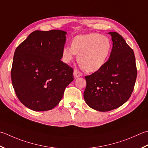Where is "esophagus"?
<instances>
[{"label": "esophagus", "mask_w": 148, "mask_h": 148, "mask_svg": "<svg viewBox=\"0 0 148 148\" xmlns=\"http://www.w3.org/2000/svg\"><path fill=\"white\" fill-rule=\"evenodd\" d=\"M82 76H83V74L82 73V72L78 71L77 70H76V69H75V70L74 71V77L75 78H77Z\"/></svg>", "instance_id": "34e87169"}]
</instances>
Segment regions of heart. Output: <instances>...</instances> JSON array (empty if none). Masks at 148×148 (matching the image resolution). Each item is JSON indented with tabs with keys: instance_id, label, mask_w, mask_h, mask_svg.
<instances>
[{
	"instance_id": "b5f03b06",
	"label": "heart",
	"mask_w": 148,
	"mask_h": 148,
	"mask_svg": "<svg viewBox=\"0 0 148 148\" xmlns=\"http://www.w3.org/2000/svg\"><path fill=\"white\" fill-rule=\"evenodd\" d=\"M112 51L108 37L99 33L81 34L74 38L71 45L62 49V60L66 63L72 62L78 54V62L88 72H97L105 65Z\"/></svg>"
}]
</instances>
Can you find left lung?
Segmentation results:
<instances>
[{
    "label": "left lung",
    "instance_id": "8db88e82",
    "mask_svg": "<svg viewBox=\"0 0 148 148\" xmlns=\"http://www.w3.org/2000/svg\"><path fill=\"white\" fill-rule=\"evenodd\" d=\"M112 49L105 65L85 76L84 99L91 108L107 112L123 105L131 96L137 78L134 51L116 32H109Z\"/></svg>",
    "mask_w": 148,
    "mask_h": 148
}]
</instances>
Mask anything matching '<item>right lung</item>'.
Listing matches in <instances>:
<instances>
[{"label": "right lung", "mask_w": 148, "mask_h": 148, "mask_svg": "<svg viewBox=\"0 0 148 148\" xmlns=\"http://www.w3.org/2000/svg\"><path fill=\"white\" fill-rule=\"evenodd\" d=\"M66 32L34 31L14 51L11 81L16 96L33 111L54 108L74 80L73 69L61 61Z\"/></svg>", "instance_id": "right-lung-1"}]
</instances>
